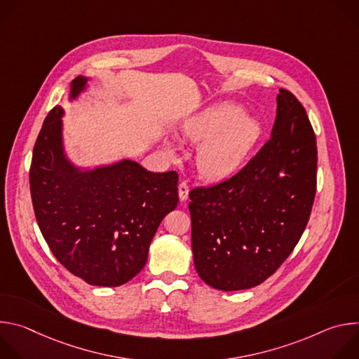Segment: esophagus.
Wrapping results in <instances>:
<instances>
[{"label": "esophagus", "instance_id": "obj_1", "mask_svg": "<svg viewBox=\"0 0 359 359\" xmlns=\"http://www.w3.org/2000/svg\"><path fill=\"white\" fill-rule=\"evenodd\" d=\"M187 197H189V184L186 182H182L179 184V198L182 201H184V200H187Z\"/></svg>", "mask_w": 359, "mask_h": 359}]
</instances>
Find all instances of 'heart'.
I'll use <instances>...</instances> for the list:
<instances>
[{"label":"heart","instance_id":"heart-1","mask_svg":"<svg viewBox=\"0 0 359 359\" xmlns=\"http://www.w3.org/2000/svg\"><path fill=\"white\" fill-rule=\"evenodd\" d=\"M186 140L200 144L197 168L210 180L233 176L247 161L260 137V125L236 104H220L190 118L183 125ZM170 159L179 158L177 146L166 140Z\"/></svg>","mask_w":359,"mask_h":359}]
</instances>
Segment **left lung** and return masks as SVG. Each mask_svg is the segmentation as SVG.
Masks as SVG:
<instances>
[{"mask_svg":"<svg viewBox=\"0 0 359 359\" xmlns=\"http://www.w3.org/2000/svg\"><path fill=\"white\" fill-rule=\"evenodd\" d=\"M317 189V140L299 100L277 95L270 140L238 173L189 193L198 277L222 291L255 287L285 262L309 223Z\"/></svg>","mask_w":359,"mask_h":359,"instance_id":"obj_1","label":"left lung"}]
</instances>
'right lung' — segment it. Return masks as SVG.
Segmentation results:
<instances>
[{
    "label": "right lung",
    "instance_id": "add662e5",
    "mask_svg": "<svg viewBox=\"0 0 359 359\" xmlns=\"http://www.w3.org/2000/svg\"><path fill=\"white\" fill-rule=\"evenodd\" d=\"M89 78L71 82L69 100ZM65 111L55 107L36 137L29 170L39 230L57 260L90 285L118 287L144 267L150 243L176 209L177 173H153L121 159L96 168L76 166L64 144Z\"/></svg>",
    "mask_w": 359,
    "mask_h": 359
}]
</instances>
